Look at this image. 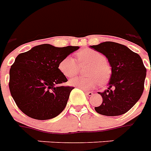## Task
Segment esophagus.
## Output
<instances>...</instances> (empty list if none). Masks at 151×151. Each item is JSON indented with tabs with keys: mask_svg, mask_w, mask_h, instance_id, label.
<instances>
[{
	"mask_svg": "<svg viewBox=\"0 0 151 151\" xmlns=\"http://www.w3.org/2000/svg\"><path fill=\"white\" fill-rule=\"evenodd\" d=\"M84 93H85L87 95H88V96H91V95H93V92H91V91H84Z\"/></svg>",
	"mask_w": 151,
	"mask_h": 151,
	"instance_id": "esophagus-1",
	"label": "esophagus"
}]
</instances>
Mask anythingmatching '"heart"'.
Returning <instances> with one entry per match:
<instances>
[{"instance_id":"obj_1","label":"heart","mask_w":151,"mask_h":151,"mask_svg":"<svg viewBox=\"0 0 151 151\" xmlns=\"http://www.w3.org/2000/svg\"><path fill=\"white\" fill-rule=\"evenodd\" d=\"M77 60L80 66L88 65L86 70L87 78H74L70 81V84L84 90H90L97 84H106L111 75L110 65L105 60V56L100 52L91 49L82 50L77 53ZM72 56H67L59 63V70L67 78L77 75L79 65Z\"/></svg>"}]
</instances>
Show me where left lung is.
I'll return each mask as SVG.
<instances>
[{"label": "left lung", "instance_id": "1", "mask_svg": "<svg viewBox=\"0 0 151 151\" xmlns=\"http://www.w3.org/2000/svg\"><path fill=\"white\" fill-rule=\"evenodd\" d=\"M91 47L105 55L111 67L108 90L99 92L102 103L95 107L98 113L107 116L126 113L141 97L147 69L141 57L124 45L105 42Z\"/></svg>", "mask_w": 151, "mask_h": 151}]
</instances>
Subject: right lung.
<instances>
[{
	"instance_id": "obj_1",
	"label": "right lung",
	"mask_w": 151,
	"mask_h": 151,
	"mask_svg": "<svg viewBox=\"0 0 151 151\" xmlns=\"http://www.w3.org/2000/svg\"><path fill=\"white\" fill-rule=\"evenodd\" d=\"M79 46L55 47L42 44L20 53L10 69L9 89L19 109L39 120L50 119L61 113L73 87L67 81L59 63Z\"/></svg>"
}]
</instances>
